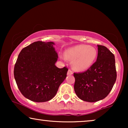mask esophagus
<instances>
[{
	"label": "esophagus",
	"mask_w": 128,
	"mask_h": 128,
	"mask_svg": "<svg viewBox=\"0 0 128 128\" xmlns=\"http://www.w3.org/2000/svg\"><path fill=\"white\" fill-rule=\"evenodd\" d=\"M73 74V72L72 71L71 69H69L68 70V75H71Z\"/></svg>",
	"instance_id": "esophagus-1"
}]
</instances>
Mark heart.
<instances>
[{
	"instance_id": "obj_1",
	"label": "heart",
	"mask_w": 128,
	"mask_h": 128,
	"mask_svg": "<svg viewBox=\"0 0 128 128\" xmlns=\"http://www.w3.org/2000/svg\"><path fill=\"white\" fill-rule=\"evenodd\" d=\"M97 52L94 47L87 45H78L67 50L64 56L72 60V65L77 70L84 71L95 62Z\"/></svg>"
}]
</instances>
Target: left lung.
Instances as JSON below:
<instances>
[{
  "label": "left lung",
  "instance_id": "obj_1",
  "mask_svg": "<svg viewBox=\"0 0 128 128\" xmlns=\"http://www.w3.org/2000/svg\"><path fill=\"white\" fill-rule=\"evenodd\" d=\"M97 60L86 71L74 73V92L80 99L93 102L106 98L116 79L114 55L103 45H97Z\"/></svg>",
  "mask_w": 128,
  "mask_h": 128
}]
</instances>
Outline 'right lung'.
I'll return each mask as SVG.
<instances>
[{"label":"right lung","mask_w":128,"mask_h":128,"mask_svg":"<svg viewBox=\"0 0 128 128\" xmlns=\"http://www.w3.org/2000/svg\"><path fill=\"white\" fill-rule=\"evenodd\" d=\"M53 42L36 41L21 50L14 68L17 87L26 98L46 102L55 97L67 76L66 66H55L58 58Z\"/></svg>","instance_id":"1"}]
</instances>
